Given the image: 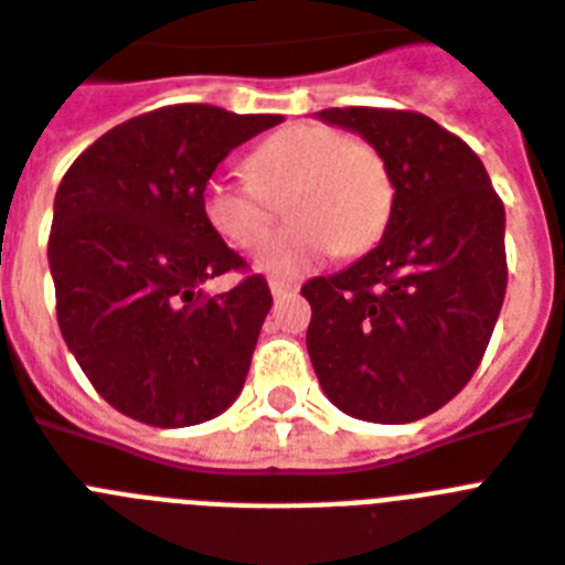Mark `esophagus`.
<instances>
[{"mask_svg":"<svg viewBox=\"0 0 565 565\" xmlns=\"http://www.w3.org/2000/svg\"><path fill=\"white\" fill-rule=\"evenodd\" d=\"M269 290H273L275 299H284V296L299 290V284L290 281V278H269Z\"/></svg>","mask_w":565,"mask_h":565,"instance_id":"esophagus-1","label":"esophagus"}]
</instances>
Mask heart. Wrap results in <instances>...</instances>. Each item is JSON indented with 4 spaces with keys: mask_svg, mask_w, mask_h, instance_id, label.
Here are the masks:
<instances>
[{
    "mask_svg": "<svg viewBox=\"0 0 565 565\" xmlns=\"http://www.w3.org/2000/svg\"><path fill=\"white\" fill-rule=\"evenodd\" d=\"M248 175L216 172L204 181L202 213L225 243L252 248L273 225L281 199L290 228L255 252L260 273L296 278L343 252L361 255L384 234L393 179L375 146L322 122H292L260 140Z\"/></svg>",
    "mask_w": 565,
    "mask_h": 565,
    "instance_id": "heart-1",
    "label": "heart"
}]
</instances>
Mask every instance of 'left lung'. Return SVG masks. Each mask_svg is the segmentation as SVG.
<instances>
[{
    "label": "left lung",
    "instance_id": "left-lung-1",
    "mask_svg": "<svg viewBox=\"0 0 565 565\" xmlns=\"http://www.w3.org/2000/svg\"><path fill=\"white\" fill-rule=\"evenodd\" d=\"M317 117L375 146L395 195L370 255L301 287L313 310L310 363L354 419L416 422L469 384L490 345L508 290L504 204L481 158L425 114Z\"/></svg>",
    "mask_w": 565,
    "mask_h": 565
}]
</instances>
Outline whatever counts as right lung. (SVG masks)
Masks as SVG:
<instances>
[{
  "instance_id": "1",
  "label": "right lung",
  "mask_w": 565,
  "mask_h": 565,
  "mask_svg": "<svg viewBox=\"0 0 565 565\" xmlns=\"http://www.w3.org/2000/svg\"><path fill=\"white\" fill-rule=\"evenodd\" d=\"M281 122L170 105L110 128L55 193L49 269L57 326L96 393L131 419L188 428L234 404L273 308L264 275L225 294L201 284L246 260L202 213L231 149Z\"/></svg>"
}]
</instances>
